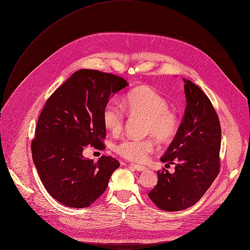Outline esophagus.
<instances>
[{"instance_id": "obj_1", "label": "esophagus", "mask_w": 250, "mask_h": 250, "mask_svg": "<svg viewBox=\"0 0 250 250\" xmlns=\"http://www.w3.org/2000/svg\"><path fill=\"white\" fill-rule=\"evenodd\" d=\"M129 166H130V167H132L134 170L138 171V172H143V171H145V170H146V167H144V166H142V165H138V164H130Z\"/></svg>"}]
</instances>
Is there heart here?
Instances as JSON below:
<instances>
[{
    "label": "heart",
    "mask_w": 250,
    "mask_h": 250,
    "mask_svg": "<svg viewBox=\"0 0 250 250\" xmlns=\"http://www.w3.org/2000/svg\"><path fill=\"white\" fill-rule=\"evenodd\" d=\"M123 107L129 116L146 118L145 130L159 142L168 143L174 139L180 128L177 114L169 110V102L149 86H139L128 92L123 100ZM119 104L110 102L103 111V124L112 133H119L125 124V112ZM154 147L152 137L126 138L116 146V152L130 161H141Z\"/></svg>",
    "instance_id": "1"
}]
</instances>
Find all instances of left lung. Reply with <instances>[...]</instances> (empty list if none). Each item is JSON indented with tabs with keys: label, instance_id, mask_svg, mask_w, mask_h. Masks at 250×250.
I'll return each instance as SVG.
<instances>
[{
	"label": "left lung",
	"instance_id": "8db88e82",
	"mask_svg": "<svg viewBox=\"0 0 250 250\" xmlns=\"http://www.w3.org/2000/svg\"><path fill=\"white\" fill-rule=\"evenodd\" d=\"M187 107L179 131L161 161L175 165V173L158 171V183L148 193L164 211H181L194 205L220 171L221 125L204 92L184 78Z\"/></svg>",
	"mask_w": 250,
	"mask_h": 250
}]
</instances>
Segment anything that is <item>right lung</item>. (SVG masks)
Segmentation results:
<instances>
[{"label": "right lung", "instance_id": "right-lung-1", "mask_svg": "<svg viewBox=\"0 0 250 250\" xmlns=\"http://www.w3.org/2000/svg\"><path fill=\"white\" fill-rule=\"evenodd\" d=\"M128 83L123 77L95 69H79L50 96L31 142L32 159L50 195L71 208L92 204L107 189L118 160L102 156L96 163L83 149H104L103 111Z\"/></svg>", "mask_w": 250, "mask_h": 250}]
</instances>
